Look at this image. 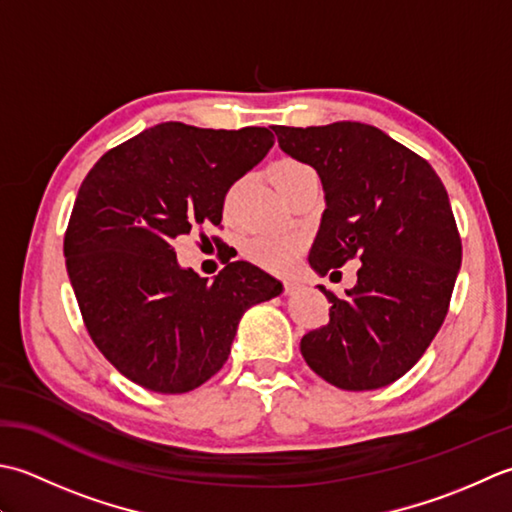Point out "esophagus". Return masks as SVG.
I'll list each match as a JSON object with an SVG mask.
<instances>
[{
    "label": "esophagus",
    "instance_id": "obj_1",
    "mask_svg": "<svg viewBox=\"0 0 512 512\" xmlns=\"http://www.w3.org/2000/svg\"><path fill=\"white\" fill-rule=\"evenodd\" d=\"M283 289L285 294H298L302 289V283H298V280H283Z\"/></svg>",
    "mask_w": 512,
    "mask_h": 512
}]
</instances>
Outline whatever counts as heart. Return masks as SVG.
<instances>
[{"mask_svg": "<svg viewBox=\"0 0 512 512\" xmlns=\"http://www.w3.org/2000/svg\"><path fill=\"white\" fill-rule=\"evenodd\" d=\"M314 172L307 163L296 159H280L271 168V179L280 190L287 181L294 179L298 174ZM302 247H305V238L296 232H260L249 236L243 241V256L260 269L267 271H285L296 263Z\"/></svg>", "mask_w": 512, "mask_h": 512, "instance_id": "obj_1", "label": "heart"}]
</instances>
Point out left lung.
Listing matches in <instances>:
<instances>
[{"mask_svg": "<svg viewBox=\"0 0 512 512\" xmlns=\"http://www.w3.org/2000/svg\"><path fill=\"white\" fill-rule=\"evenodd\" d=\"M280 150L314 168L327 210L309 252L320 276L358 258V283L331 302L300 353L344 391L387 387L429 349L448 314L462 238L440 176L420 154L358 121L271 125Z\"/></svg>", "mask_w": 512, "mask_h": 512, "instance_id": "8db88e82", "label": "left lung"}]
</instances>
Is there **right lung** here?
Here are the masks:
<instances>
[{
    "label": "right lung",
    "mask_w": 512,
    "mask_h": 512,
    "mask_svg": "<svg viewBox=\"0 0 512 512\" xmlns=\"http://www.w3.org/2000/svg\"><path fill=\"white\" fill-rule=\"evenodd\" d=\"M267 128L159 123L108 150L83 179L64 256L92 342L156 393H187L221 371L245 311L283 285L245 260L207 283L176 263L174 241L221 225L225 196L265 159Z\"/></svg>",
    "instance_id": "obj_1"
}]
</instances>
